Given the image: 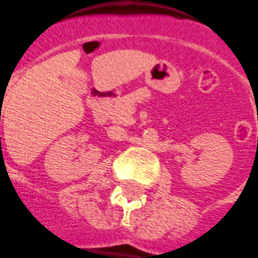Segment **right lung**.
<instances>
[{"label": "right lung", "instance_id": "1", "mask_svg": "<svg viewBox=\"0 0 258 258\" xmlns=\"http://www.w3.org/2000/svg\"><path fill=\"white\" fill-rule=\"evenodd\" d=\"M0 140H1V139H0Z\"/></svg>", "mask_w": 258, "mask_h": 258}]
</instances>
